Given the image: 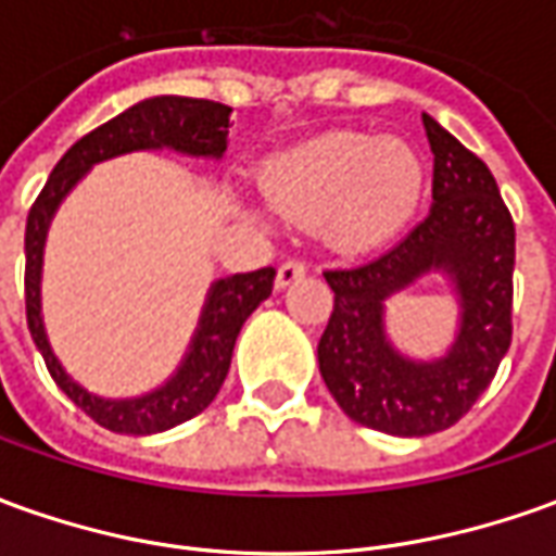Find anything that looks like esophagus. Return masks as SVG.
I'll use <instances>...</instances> for the list:
<instances>
[{"label":"esophagus","mask_w":556,"mask_h":556,"mask_svg":"<svg viewBox=\"0 0 556 556\" xmlns=\"http://www.w3.org/2000/svg\"><path fill=\"white\" fill-rule=\"evenodd\" d=\"M302 275H305V263L302 260H285L281 266H278V278H275V285L281 287H290L293 281H300Z\"/></svg>","instance_id":"34e87169"}]
</instances>
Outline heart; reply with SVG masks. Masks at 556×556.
Here are the masks:
<instances>
[{
	"instance_id": "1",
	"label": "heart",
	"mask_w": 556,
	"mask_h": 556,
	"mask_svg": "<svg viewBox=\"0 0 556 556\" xmlns=\"http://www.w3.org/2000/svg\"><path fill=\"white\" fill-rule=\"evenodd\" d=\"M260 187L281 217L327 220L332 239L359 251L412 220L424 193V163L400 139L336 129L269 160Z\"/></svg>"
}]
</instances>
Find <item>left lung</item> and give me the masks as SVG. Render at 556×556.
Segmentation results:
<instances>
[{
    "mask_svg": "<svg viewBox=\"0 0 556 556\" xmlns=\"http://www.w3.org/2000/svg\"><path fill=\"white\" fill-rule=\"evenodd\" d=\"M432 151V208L400 244L359 266L327 269L332 315L317 363L332 400L363 427L430 435L460 420L490 388L511 344L515 220L484 160L424 114ZM452 275L464 317L448 357L400 358L383 336V302L424 270Z\"/></svg>",
    "mask_w": 556,
    "mask_h": 556,
    "instance_id": "left-lung-1",
    "label": "left lung"
}]
</instances>
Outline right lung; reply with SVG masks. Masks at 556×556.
I'll return each mask as SVG.
<instances>
[{"label": "right lung", "mask_w": 556, "mask_h": 556, "mask_svg": "<svg viewBox=\"0 0 556 556\" xmlns=\"http://www.w3.org/2000/svg\"><path fill=\"white\" fill-rule=\"evenodd\" d=\"M229 111H232L229 105L208 102V99H190V96L144 99L75 141L63 154V160L53 166L51 178L41 187V193L26 217L23 290H26V324L33 332V342L41 351L56 388L63 390L84 415H90L99 427L111 432L151 435V432L178 427L184 420L197 417L199 412H205L224 388L241 324L271 293L275 269L266 266V269L244 271V275H229L212 287L193 344H190V354L163 388L148 396H139V400H102V396H93L78 388L63 372V366L56 363L48 336H45L38 281H41V248H45L48 224H51L56 205L93 163L129 154V151H154L163 144L181 151V154L214 156V160L224 156L229 139Z\"/></svg>", "instance_id": "add662e5"}]
</instances>
